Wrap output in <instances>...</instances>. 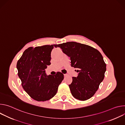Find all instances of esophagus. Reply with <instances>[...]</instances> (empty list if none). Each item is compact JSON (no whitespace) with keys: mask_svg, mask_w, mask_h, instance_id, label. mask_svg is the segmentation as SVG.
<instances>
[{"mask_svg":"<svg viewBox=\"0 0 125 125\" xmlns=\"http://www.w3.org/2000/svg\"><path fill=\"white\" fill-rule=\"evenodd\" d=\"M64 77H66V76H67V74H64Z\"/></svg>","mask_w":125,"mask_h":125,"instance_id":"esophagus-1","label":"esophagus"}]
</instances>
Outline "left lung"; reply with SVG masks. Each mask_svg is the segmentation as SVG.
Wrapping results in <instances>:
<instances>
[{"instance_id": "1", "label": "left lung", "mask_w": 125, "mask_h": 125, "mask_svg": "<svg viewBox=\"0 0 125 125\" xmlns=\"http://www.w3.org/2000/svg\"><path fill=\"white\" fill-rule=\"evenodd\" d=\"M54 46L60 48L70 58L71 66L77 69L78 76L73 77L69 85L72 95L82 101L91 98L103 80L106 70L101 53L92 46L74 42Z\"/></svg>"}]
</instances>
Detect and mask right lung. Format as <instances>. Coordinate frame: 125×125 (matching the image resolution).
Listing matches in <instances>:
<instances>
[{
  "instance_id": "add662e5",
  "label": "right lung",
  "mask_w": 125,
  "mask_h": 125,
  "mask_svg": "<svg viewBox=\"0 0 125 125\" xmlns=\"http://www.w3.org/2000/svg\"><path fill=\"white\" fill-rule=\"evenodd\" d=\"M54 45L30 47L25 50L17 62L18 75L22 85L35 100L44 101L54 97L64 79L61 72L48 76L45 73V69L51 64V52Z\"/></svg>"
}]
</instances>
